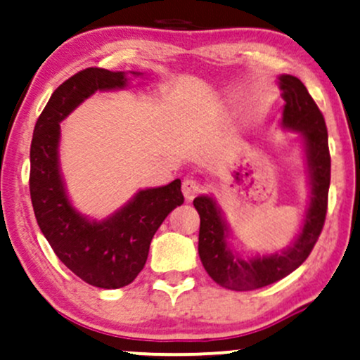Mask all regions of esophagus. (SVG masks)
I'll use <instances>...</instances> for the list:
<instances>
[{
    "instance_id": "esophagus-1",
    "label": "esophagus",
    "mask_w": 360,
    "mask_h": 360,
    "mask_svg": "<svg viewBox=\"0 0 360 360\" xmlns=\"http://www.w3.org/2000/svg\"><path fill=\"white\" fill-rule=\"evenodd\" d=\"M201 188H203V186L198 183L196 179H184L183 181V194L188 201L194 200V198L201 193Z\"/></svg>"
}]
</instances>
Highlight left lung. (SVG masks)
Returning <instances> with one entry per match:
<instances>
[{"label": "left lung", "mask_w": 360, "mask_h": 360, "mask_svg": "<svg viewBox=\"0 0 360 360\" xmlns=\"http://www.w3.org/2000/svg\"><path fill=\"white\" fill-rule=\"evenodd\" d=\"M279 88L284 100L281 125L301 134L307 147L308 179L311 188L303 226L292 245L279 254L243 259L233 254L226 243L229 225L213 198L198 196L193 201L201 220L198 242L201 262L214 283L233 291L269 286L298 269L315 247L325 223L330 188V152L325 118L298 77L284 74L279 77Z\"/></svg>", "instance_id": "left-lung-1"}]
</instances>
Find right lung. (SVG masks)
Here are the masks:
<instances>
[{
	"label": "right lung",
	"instance_id": "add662e5",
	"mask_svg": "<svg viewBox=\"0 0 360 360\" xmlns=\"http://www.w3.org/2000/svg\"><path fill=\"white\" fill-rule=\"evenodd\" d=\"M127 82L125 72L100 68L74 74L52 93L30 146V196L44 237L68 269L103 289L123 288L137 278L157 229L184 203L179 179L142 189L101 221L82 217L69 201L59 166L60 122L96 91L122 89Z\"/></svg>",
	"mask_w": 360,
	"mask_h": 360
}]
</instances>
